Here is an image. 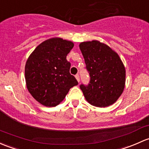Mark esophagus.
I'll list each match as a JSON object with an SVG mask.
<instances>
[{
    "label": "esophagus",
    "mask_w": 149,
    "mask_h": 149,
    "mask_svg": "<svg viewBox=\"0 0 149 149\" xmlns=\"http://www.w3.org/2000/svg\"><path fill=\"white\" fill-rule=\"evenodd\" d=\"M75 77H76V79L78 81V82H80V76H79V74H76V76H75Z\"/></svg>",
    "instance_id": "1"
}]
</instances>
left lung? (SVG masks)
<instances>
[{"label":"left lung","instance_id":"8db88e82","mask_svg":"<svg viewBox=\"0 0 149 149\" xmlns=\"http://www.w3.org/2000/svg\"><path fill=\"white\" fill-rule=\"evenodd\" d=\"M80 49L90 74V84H81L86 100L92 106L104 108L121 95L126 84V69L118 54L98 40L81 42Z\"/></svg>","mask_w":149,"mask_h":149}]
</instances>
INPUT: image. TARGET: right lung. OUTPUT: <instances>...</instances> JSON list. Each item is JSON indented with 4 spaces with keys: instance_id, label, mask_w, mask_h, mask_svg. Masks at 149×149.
Instances as JSON below:
<instances>
[{
    "instance_id": "1",
    "label": "right lung",
    "mask_w": 149,
    "mask_h": 149,
    "mask_svg": "<svg viewBox=\"0 0 149 149\" xmlns=\"http://www.w3.org/2000/svg\"><path fill=\"white\" fill-rule=\"evenodd\" d=\"M74 43L52 38L39 44L29 56L25 66L26 87L40 104L54 107L65 98L70 88L78 85L70 75L66 56Z\"/></svg>"
}]
</instances>
